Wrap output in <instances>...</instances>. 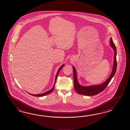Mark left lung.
<instances>
[{"mask_svg": "<svg viewBox=\"0 0 130 130\" xmlns=\"http://www.w3.org/2000/svg\"><path fill=\"white\" fill-rule=\"evenodd\" d=\"M110 45L111 47L113 48L114 51V64H113L112 71L108 77V79L104 83H103L100 85L96 86H80L78 83L77 77V73L76 69L74 66L72 68L73 70V78H74V87L75 91H77L78 94H81L86 96H94L97 94L100 93L104 90V89L108 86L109 83L110 82V80L112 79L113 76L115 74L117 66V60H116V54H117V50L116 47L112 41V39L110 38Z\"/></svg>", "mask_w": 130, "mask_h": 130, "instance_id": "obj_1", "label": "left lung"}]
</instances>
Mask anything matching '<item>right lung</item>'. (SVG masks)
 <instances>
[{"instance_id": "add662e5", "label": "right lung", "mask_w": 130, "mask_h": 130, "mask_svg": "<svg viewBox=\"0 0 130 130\" xmlns=\"http://www.w3.org/2000/svg\"><path fill=\"white\" fill-rule=\"evenodd\" d=\"M64 64H63L62 66H61L60 68L58 70V71L57 73V74L56 75L55 80V82H54V86H53V88L51 89L50 90L48 91H46V92H44V93H42V94H35H35H30V93H29V94L31 95H32V96H36V97H42V96H45V95H46L47 94H49L50 93H51V92L53 91V90H54V86H55V84L57 78V77H58V73H59V72H60V70L62 69V68L63 67V66H64Z\"/></svg>"}]
</instances>
